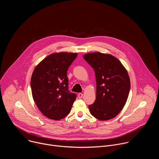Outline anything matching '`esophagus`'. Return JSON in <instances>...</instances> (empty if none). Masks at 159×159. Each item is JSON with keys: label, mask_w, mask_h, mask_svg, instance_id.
Wrapping results in <instances>:
<instances>
[{"label": "esophagus", "mask_w": 159, "mask_h": 159, "mask_svg": "<svg viewBox=\"0 0 159 159\" xmlns=\"http://www.w3.org/2000/svg\"><path fill=\"white\" fill-rule=\"evenodd\" d=\"M82 96H83L82 93H79V94H78V97H79V98H82Z\"/></svg>", "instance_id": "34e87169"}]
</instances>
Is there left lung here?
I'll use <instances>...</instances> for the list:
<instances>
[{
	"label": "left lung",
	"instance_id": "obj_1",
	"mask_svg": "<svg viewBox=\"0 0 159 159\" xmlns=\"http://www.w3.org/2000/svg\"><path fill=\"white\" fill-rule=\"evenodd\" d=\"M96 79V99L89 106L90 114L106 121L116 117L125 106L130 89V80L121 61L110 54L94 52L85 54Z\"/></svg>",
	"mask_w": 159,
	"mask_h": 159
}]
</instances>
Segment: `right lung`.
Instances as JSON below:
<instances>
[{
	"instance_id": "obj_1",
	"label": "right lung",
	"mask_w": 159,
	"mask_h": 159,
	"mask_svg": "<svg viewBox=\"0 0 159 159\" xmlns=\"http://www.w3.org/2000/svg\"><path fill=\"white\" fill-rule=\"evenodd\" d=\"M77 53H52L39 62L33 72V98L42 114L60 120L69 114L77 96L70 93L66 72Z\"/></svg>"
}]
</instances>
